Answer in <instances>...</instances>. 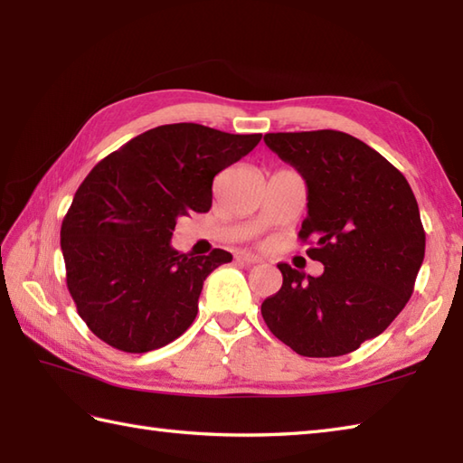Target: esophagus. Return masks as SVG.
<instances>
[{
  "label": "esophagus",
  "instance_id": "34e87169",
  "mask_svg": "<svg viewBox=\"0 0 463 463\" xmlns=\"http://www.w3.org/2000/svg\"><path fill=\"white\" fill-rule=\"evenodd\" d=\"M237 260L242 262V264H259V262H262L260 257H257V254H250V252H239Z\"/></svg>",
  "mask_w": 463,
  "mask_h": 463
}]
</instances>
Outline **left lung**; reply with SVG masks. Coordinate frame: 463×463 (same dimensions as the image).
Wrapping results in <instances>:
<instances>
[{
  "label": "left lung",
  "instance_id": "1",
  "mask_svg": "<svg viewBox=\"0 0 463 463\" xmlns=\"http://www.w3.org/2000/svg\"><path fill=\"white\" fill-rule=\"evenodd\" d=\"M264 143L307 181L298 239L324 272L280 262L282 287L262 318L300 356H344L386 330L414 292L426 252L418 201L394 165L348 133H267Z\"/></svg>",
  "mask_w": 463,
  "mask_h": 463
}]
</instances>
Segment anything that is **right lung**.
Returning <instances> with one entry per match:
<instances>
[{
  "label": "right lung",
  "instance_id": "add662e5",
  "mask_svg": "<svg viewBox=\"0 0 463 463\" xmlns=\"http://www.w3.org/2000/svg\"><path fill=\"white\" fill-rule=\"evenodd\" d=\"M260 139L196 123L161 125L93 166L63 219L61 250L69 294L97 338L143 354L191 326L204 279L232 254L175 250L176 219L209 211L214 175Z\"/></svg>",
  "mask_w": 463,
  "mask_h": 463
}]
</instances>
